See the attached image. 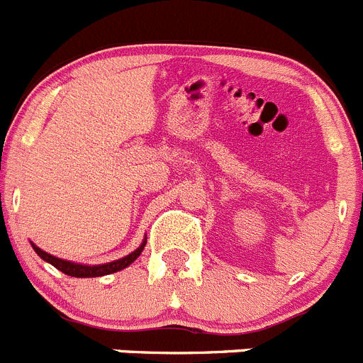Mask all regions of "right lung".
Instances as JSON below:
<instances>
[{
  "instance_id": "1",
  "label": "right lung",
  "mask_w": 363,
  "mask_h": 363,
  "mask_svg": "<svg viewBox=\"0 0 363 363\" xmlns=\"http://www.w3.org/2000/svg\"><path fill=\"white\" fill-rule=\"evenodd\" d=\"M145 242H147V238H144V241H142L140 247L136 248V250H133L129 255H125V257L116 259V261H111V262H106V264H91V266L81 264V262L66 261V259L50 255L48 252L41 250V248H39L38 245H34L32 241H30V245H32L34 252L43 259V261H46V262H50L52 266H55L59 272L69 275V277H81L82 279V277H102V275H109V274H115V272L124 270V268H128V266L131 264V262H135L136 257L142 254V250H144V247H145Z\"/></svg>"
}]
</instances>
